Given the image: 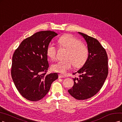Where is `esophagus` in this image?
Instances as JSON below:
<instances>
[{"label":"esophagus","instance_id":"obj_1","mask_svg":"<svg viewBox=\"0 0 122 122\" xmlns=\"http://www.w3.org/2000/svg\"><path fill=\"white\" fill-rule=\"evenodd\" d=\"M64 77H65V76H64L62 75V74H59V78H64Z\"/></svg>","mask_w":122,"mask_h":122}]
</instances>
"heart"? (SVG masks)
<instances>
[{"label": "heart", "instance_id": "1", "mask_svg": "<svg viewBox=\"0 0 122 122\" xmlns=\"http://www.w3.org/2000/svg\"><path fill=\"white\" fill-rule=\"evenodd\" d=\"M60 48L66 50L65 59L55 63L52 65L54 71L64 73L71 68L72 65L76 68L82 66L87 61L89 51L87 46L71 34L62 35L58 40ZM57 48L52 43L47 46L46 55L50 59L54 60L56 58Z\"/></svg>", "mask_w": 122, "mask_h": 122}]
</instances>
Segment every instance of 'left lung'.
Wrapping results in <instances>:
<instances>
[{"label": "left lung", "instance_id": "obj_1", "mask_svg": "<svg viewBox=\"0 0 122 122\" xmlns=\"http://www.w3.org/2000/svg\"><path fill=\"white\" fill-rule=\"evenodd\" d=\"M87 44L89 55L87 61L73 78L74 85L69 93L77 100H85L96 94L102 87L108 75V57L105 50L96 39L78 32Z\"/></svg>", "mask_w": 122, "mask_h": 122}]
</instances>
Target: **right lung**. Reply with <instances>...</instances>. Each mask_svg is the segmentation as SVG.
<instances>
[{"label": "right lung", "mask_w": 122, "mask_h": 122, "mask_svg": "<svg viewBox=\"0 0 122 122\" xmlns=\"http://www.w3.org/2000/svg\"><path fill=\"white\" fill-rule=\"evenodd\" d=\"M57 35L54 31H40L23 40L15 51L11 77L19 93L27 100L41 99L58 78L57 73L46 74L49 67L47 46Z\"/></svg>", "instance_id": "right-lung-1"}]
</instances>
